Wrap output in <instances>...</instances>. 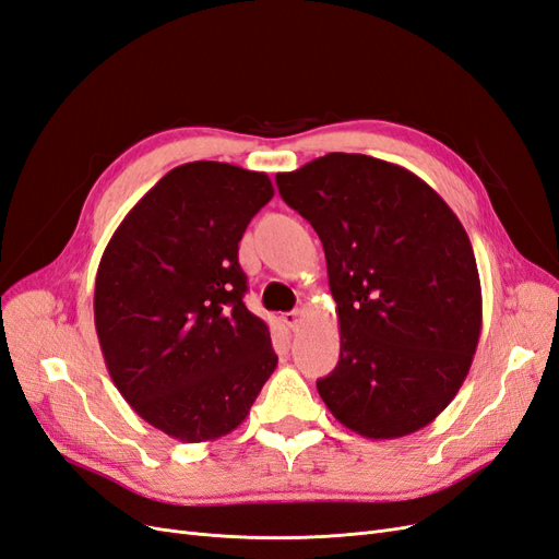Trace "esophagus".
Wrapping results in <instances>:
<instances>
[{
	"label": "esophagus",
	"instance_id": "obj_1",
	"mask_svg": "<svg viewBox=\"0 0 559 559\" xmlns=\"http://www.w3.org/2000/svg\"><path fill=\"white\" fill-rule=\"evenodd\" d=\"M300 319H302V312H300V310H292V312H284V314H282V321H284V324L289 326V329H296V326L300 324Z\"/></svg>",
	"mask_w": 559,
	"mask_h": 559
}]
</instances>
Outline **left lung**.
Segmentation results:
<instances>
[{
  "label": "left lung",
  "instance_id": "obj_1",
  "mask_svg": "<svg viewBox=\"0 0 559 559\" xmlns=\"http://www.w3.org/2000/svg\"><path fill=\"white\" fill-rule=\"evenodd\" d=\"M275 181L324 245L341 321L321 401L376 441L427 427L460 392L483 326L462 222L417 175L364 154H326Z\"/></svg>",
  "mask_w": 559,
  "mask_h": 559
}]
</instances>
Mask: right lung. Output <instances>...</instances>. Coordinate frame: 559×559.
<instances>
[{
    "instance_id": "right-lung-1",
    "label": "right lung",
    "mask_w": 559,
    "mask_h": 559,
    "mask_svg": "<svg viewBox=\"0 0 559 559\" xmlns=\"http://www.w3.org/2000/svg\"><path fill=\"white\" fill-rule=\"evenodd\" d=\"M267 175L175 167L111 235L95 277V329L118 392L151 427L202 443L242 425L277 354L242 296V235Z\"/></svg>"
}]
</instances>
